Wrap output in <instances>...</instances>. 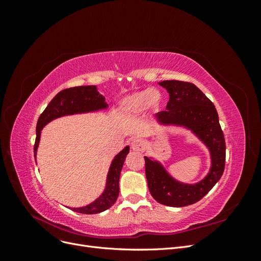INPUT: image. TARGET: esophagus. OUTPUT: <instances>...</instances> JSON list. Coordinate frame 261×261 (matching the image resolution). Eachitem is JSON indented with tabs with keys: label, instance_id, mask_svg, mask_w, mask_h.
I'll return each mask as SVG.
<instances>
[{
	"label": "esophagus",
	"instance_id": "34e87169",
	"mask_svg": "<svg viewBox=\"0 0 261 261\" xmlns=\"http://www.w3.org/2000/svg\"><path fill=\"white\" fill-rule=\"evenodd\" d=\"M130 146H132V149L135 150V151H144L146 148V143L143 139L136 138L132 140Z\"/></svg>",
	"mask_w": 261,
	"mask_h": 261
}]
</instances>
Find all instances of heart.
I'll use <instances>...</instances> for the list:
<instances>
[{
  "label": "heart",
  "mask_w": 261,
  "mask_h": 261,
  "mask_svg": "<svg viewBox=\"0 0 261 261\" xmlns=\"http://www.w3.org/2000/svg\"><path fill=\"white\" fill-rule=\"evenodd\" d=\"M162 94L158 90L144 89L125 97L121 102V110L124 113L135 114L150 108L156 111L162 106Z\"/></svg>",
  "instance_id": "obj_1"
}]
</instances>
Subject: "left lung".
Masks as SVG:
<instances>
[{
    "label": "left lung",
    "mask_w": 261,
    "mask_h": 261,
    "mask_svg": "<svg viewBox=\"0 0 261 261\" xmlns=\"http://www.w3.org/2000/svg\"><path fill=\"white\" fill-rule=\"evenodd\" d=\"M169 92L165 110L156 114L163 124L184 125L191 128L211 152L212 167L208 176L195 185L180 184L161 165L145 156L148 188L153 198L170 207H185L203 198L222 176L225 167V140L215 105L194 84L180 81L159 83Z\"/></svg>",
    "instance_id": "obj_1"
}]
</instances>
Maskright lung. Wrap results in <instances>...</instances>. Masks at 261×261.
<instances>
[{
	"mask_svg": "<svg viewBox=\"0 0 261 261\" xmlns=\"http://www.w3.org/2000/svg\"><path fill=\"white\" fill-rule=\"evenodd\" d=\"M107 107L108 105L105 97L99 94L96 86L73 87V88H67L60 91L51 100L48 107L45 108L44 111L38 118L36 127L37 136L34 146L35 158L39 140H40V132L45 124H48L50 121L54 120V118L63 115L96 111V110L105 109ZM128 152L129 147H126L115 156L109 171L107 188L100 198L88 204V206L83 208H72V210L80 213H85V215H94V213L102 212L113 206V203L116 201L118 197V193H120L118 180H120V175L125 158L128 154Z\"/></svg>",
	"mask_w": 261,
	"mask_h": 261,
	"instance_id": "obj_1",
	"label": "right lung"
}]
</instances>
